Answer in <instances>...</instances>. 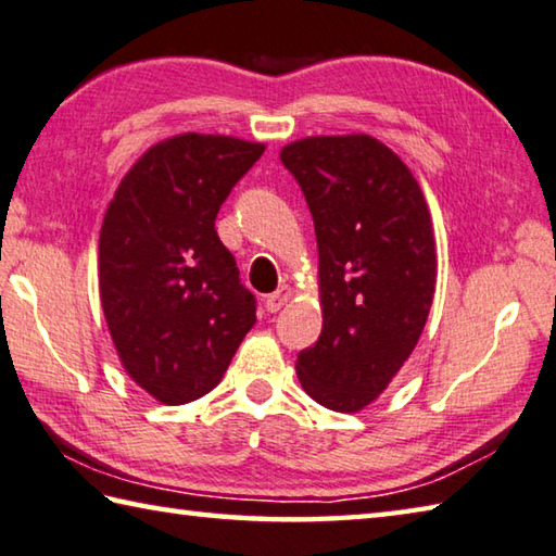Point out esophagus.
Returning a JSON list of instances; mask_svg holds the SVG:
<instances>
[{"label":"esophagus","instance_id":"esophagus-1","mask_svg":"<svg viewBox=\"0 0 556 556\" xmlns=\"http://www.w3.org/2000/svg\"><path fill=\"white\" fill-rule=\"evenodd\" d=\"M290 295H292V290H290L288 286L278 288V290L274 292V295L266 298V309H268V312H278V309L290 300Z\"/></svg>","mask_w":556,"mask_h":556}]
</instances>
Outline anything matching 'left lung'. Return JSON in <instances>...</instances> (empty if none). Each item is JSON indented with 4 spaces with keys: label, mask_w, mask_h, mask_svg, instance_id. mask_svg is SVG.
<instances>
[{
    "label": "left lung",
    "mask_w": 556,
    "mask_h": 556,
    "mask_svg": "<svg viewBox=\"0 0 556 556\" xmlns=\"http://www.w3.org/2000/svg\"><path fill=\"white\" fill-rule=\"evenodd\" d=\"M319 249L321 333L298 353L302 390L355 414L384 392L416 349L435 292L431 213L414 174L370 135L288 144Z\"/></svg>",
    "instance_id": "8db88e82"
}]
</instances>
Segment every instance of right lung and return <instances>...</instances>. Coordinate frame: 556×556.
<instances>
[{"label": "right lung", "mask_w": 556, "mask_h": 556, "mask_svg": "<svg viewBox=\"0 0 556 556\" xmlns=\"http://www.w3.org/2000/svg\"><path fill=\"white\" fill-rule=\"evenodd\" d=\"M261 154L258 142L176 135L132 164L103 217V317L123 368L162 404L215 390L256 321L215 217Z\"/></svg>", "instance_id": "add662e5"}]
</instances>
